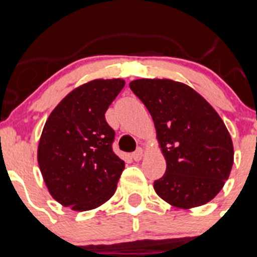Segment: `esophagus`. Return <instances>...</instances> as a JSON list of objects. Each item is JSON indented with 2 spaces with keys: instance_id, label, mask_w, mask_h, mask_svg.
<instances>
[{
  "instance_id": "1",
  "label": "esophagus",
  "mask_w": 257,
  "mask_h": 257,
  "mask_svg": "<svg viewBox=\"0 0 257 257\" xmlns=\"http://www.w3.org/2000/svg\"><path fill=\"white\" fill-rule=\"evenodd\" d=\"M133 160L134 161H140L142 160V157H143V149L139 148V149H136L135 152L133 153Z\"/></svg>"
}]
</instances>
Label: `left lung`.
Listing matches in <instances>:
<instances>
[{
    "mask_svg": "<svg viewBox=\"0 0 257 257\" xmlns=\"http://www.w3.org/2000/svg\"><path fill=\"white\" fill-rule=\"evenodd\" d=\"M134 94L153 118L166 172L154 181L163 201L179 208L210 202L230 174L234 151L216 110L189 86L171 79H135Z\"/></svg>",
    "mask_w": 257,
    "mask_h": 257,
    "instance_id": "left-lung-1",
    "label": "left lung"
}]
</instances>
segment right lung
Wrapping results in <instances>:
<instances>
[{"mask_svg":"<svg viewBox=\"0 0 257 257\" xmlns=\"http://www.w3.org/2000/svg\"><path fill=\"white\" fill-rule=\"evenodd\" d=\"M123 79H94L74 88L47 118L38 144V165L54 199L74 211L108 201L124 162L113 152L114 130L105 112Z\"/></svg>","mask_w":257,"mask_h":257,"instance_id":"add662e5","label":"right lung"}]
</instances>
